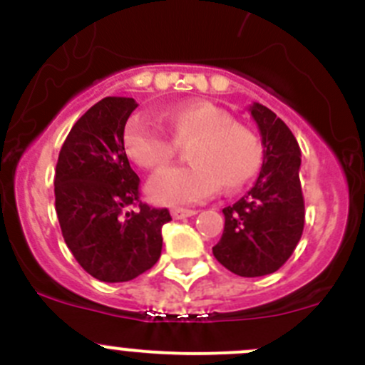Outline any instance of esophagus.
Instances as JSON below:
<instances>
[{"instance_id": "1", "label": "esophagus", "mask_w": 365, "mask_h": 365, "mask_svg": "<svg viewBox=\"0 0 365 365\" xmlns=\"http://www.w3.org/2000/svg\"><path fill=\"white\" fill-rule=\"evenodd\" d=\"M171 215L173 219H187V217H192L196 215V210H189V208H173L171 210Z\"/></svg>"}]
</instances>
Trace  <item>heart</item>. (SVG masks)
Masks as SVG:
<instances>
[{
	"label": "heart",
	"instance_id": "b5f03b06",
	"mask_svg": "<svg viewBox=\"0 0 365 365\" xmlns=\"http://www.w3.org/2000/svg\"><path fill=\"white\" fill-rule=\"evenodd\" d=\"M171 137L152 118H130L123 130V146L132 160L148 171H164L176 155V145L190 141L187 155L192 164L171 169L150 182L148 192L159 203L187 205L212 196L220 185L238 190L257 173L261 146L244 125L205 101H189L164 113Z\"/></svg>",
	"mask_w": 365,
	"mask_h": 365
}]
</instances>
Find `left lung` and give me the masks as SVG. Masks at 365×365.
<instances>
[{
	"instance_id": "left-lung-1",
	"label": "left lung",
	"mask_w": 365,
	"mask_h": 365,
	"mask_svg": "<svg viewBox=\"0 0 365 365\" xmlns=\"http://www.w3.org/2000/svg\"><path fill=\"white\" fill-rule=\"evenodd\" d=\"M263 145V165L254 187L226 206L224 233L212 249L222 267L240 277L277 272L289 259L304 231L300 146L288 125L264 106L249 108Z\"/></svg>"
}]
</instances>
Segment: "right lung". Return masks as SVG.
Here are the masks:
<instances>
[{
    "label": "right lung",
    "instance_id": "obj_1",
    "mask_svg": "<svg viewBox=\"0 0 365 365\" xmlns=\"http://www.w3.org/2000/svg\"><path fill=\"white\" fill-rule=\"evenodd\" d=\"M134 98L106 97L88 109L60 150L54 197L65 244L77 263L104 282L150 270L162 251L168 208L139 200V176L123 146Z\"/></svg>",
    "mask_w": 365,
    "mask_h": 365
}]
</instances>
